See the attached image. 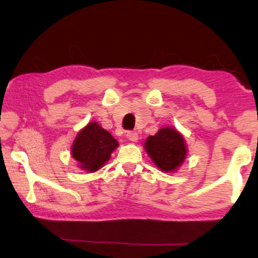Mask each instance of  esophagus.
<instances>
[{
	"label": "esophagus",
	"instance_id": "1",
	"mask_svg": "<svg viewBox=\"0 0 258 258\" xmlns=\"http://www.w3.org/2000/svg\"><path fill=\"white\" fill-rule=\"evenodd\" d=\"M126 139L132 141V142H136L139 140V135H137L136 132H128L126 133Z\"/></svg>",
	"mask_w": 258,
	"mask_h": 258
}]
</instances>
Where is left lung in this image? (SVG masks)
I'll use <instances>...</instances> for the list:
<instances>
[{
  "mask_svg": "<svg viewBox=\"0 0 258 258\" xmlns=\"http://www.w3.org/2000/svg\"><path fill=\"white\" fill-rule=\"evenodd\" d=\"M148 155L163 171H174L184 161L186 148L181 134L172 128H162L149 136L144 144Z\"/></svg>",
  "mask_w": 258,
  "mask_h": 258,
  "instance_id": "obj_1",
  "label": "left lung"
}]
</instances>
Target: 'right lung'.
<instances>
[{
	"label": "right lung",
	"instance_id": "obj_1",
	"mask_svg": "<svg viewBox=\"0 0 258 258\" xmlns=\"http://www.w3.org/2000/svg\"><path fill=\"white\" fill-rule=\"evenodd\" d=\"M118 142L96 122H91L76 136L73 144V157L79 165L90 172L102 168Z\"/></svg>",
	"mask_w": 258,
	"mask_h": 258
}]
</instances>
